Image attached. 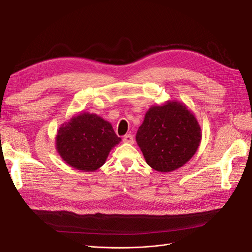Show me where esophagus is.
<instances>
[{"instance_id":"1","label":"esophagus","mask_w":252,"mask_h":252,"mask_svg":"<svg viewBox=\"0 0 252 252\" xmlns=\"http://www.w3.org/2000/svg\"><path fill=\"white\" fill-rule=\"evenodd\" d=\"M124 143H128V144H133L134 139H133V135L132 134H126L123 137Z\"/></svg>"}]
</instances>
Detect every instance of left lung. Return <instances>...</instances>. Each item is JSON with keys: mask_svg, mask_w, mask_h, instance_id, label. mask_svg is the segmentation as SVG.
Masks as SVG:
<instances>
[{"mask_svg": "<svg viewBox=\"0 0 252 252\" xmlns=\"http://www.w3.org/2000/svg\"><path fill=\"white\" fill-rule=\"evenodd\" d=\"M135 138L146 162L157 172L169 173L195 154L202 129L187 106L173 100L151 106Z\"/></svg>", "mask_w": 252, "mask_h": 252, "instance_id": "8db88e82", "label": "left lung"}]
</instances>
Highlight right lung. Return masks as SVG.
<instances>
[{"mask_svg":"<svg viewBox=\"0 0 252 252\" xmlns=\"http://www.w3.org/2000/svg\"><path fill=\"white\" fill-rule=\"evenodd\" d=\"M121 137L112 124L95 114L83 113L58 130L56 148L67 164L84 172L101 167Z\"/></svg>","mask_w":252,"mask_h":252,"instance_id":"1","label":"right lung"}]
</instances>
